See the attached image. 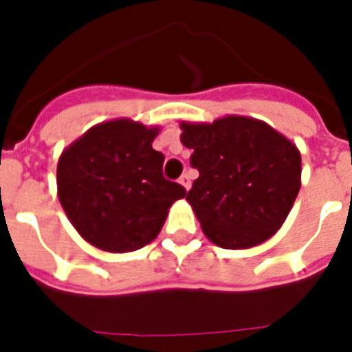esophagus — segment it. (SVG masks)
<instances>
[{
  "label": "esophagus",
  "mask_w": 352,
  "mask_h": 352,
  "mask_svg": "<svg viewBox=\"0 0 352 352\" xmlns=\"http://www.w3.org/2000/svg\"><path fill=\"white\" fill-rule=\"evenodd\" d=\"M179 182H181L184 190H190V186H192V177H190V173H184V175H181Z\"/></svg>",
  "instance_id": "34e87169"
}]
</instances>
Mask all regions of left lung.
<instances>
[{"label": "left lung", "instance_id": "left-lung-1", "mask_svg": "<svg viewBox=\"0 0 352 352\" xmlns=\"http://www.w3.org/2000/svg\"><path fill=\"white\" fill-rule=\"evenodd\" d=\"M181 142L199 170L186 201L204 235L221 248H250L270 239L301 186V155L289 138L250 117L212 124L182 122Z\"/></svg>", "mask_w": 352, "mask_h": 352}]
</instances>
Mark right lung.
I'll list each match as a JSON object with an SVG mask.
<instances>
[{
	"mask_svg": "<svg viewBox=\"0 0 352 352\" xmlns=\"http://www.w3.org/2000/svg\"><path fill=\"white\" fill-rule=\"evenodd\" d=\"M159 127L129 118L102 122L60 155L58 199L71 225L106 252H133L159 235L168 210L186 195L162 175Z\"/></svg>",
	"mask_w": 352,
	"mask_h": 352,
	"instance_id": "add662e5",
	"label": "right lung"
}]
</instances>
